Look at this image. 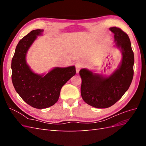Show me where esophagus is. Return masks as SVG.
Here are the masks:
<instances>
[{"instance_id": "1", "label": "esophagus", "mask_w": 146, "mask_h": 146, "mask_svg": "<svg viewBox=\"0 0 146 146\" xmlns=\"http://www.w3.org/2000/svg\"><path fill=\"white\" fill-rule=\"evenodd\" d=\"M82 66H83V64L80 62H77L76 64V72H77V73H78L79 71H80V70L82 68Z\"/></svg>"}]
</instances>
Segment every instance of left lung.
<instances>
[{
	"instance_id": "obj_1",
	"label": "left lung",
	"mask_w": 146,
	"mask_h": 146,
	"mask_svg": "<svg viewBox=\"0 0 146 146\" xmlns=\"http://www.w3.org/2000/svg\"><path fill=\"white\" fill-rule=\"evenodd\" d=\"M114 33L115 46L122 54L121 63L109 76L82 69L81 95L92 107L106 108L120 99L129 89L133 77L134 54L129 36L119 28H110Z\"/></svg>"
}]
</instances>
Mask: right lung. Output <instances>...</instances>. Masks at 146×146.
Returning <instances> with one entry per match:
<instances>
[{
  "label": "right lung",
  "mask_w": 146,
  "mask_h": 146,
  "mask_svg": "<svg viewBox=\"0 0 146 146\" xmlns=\"http://www.w3.org/2000/svg\"><path fill=\"white\" fill-rule=\"evenodd\" d=\"M43 30L31 32L17 44L11 60V79L21 98L35 108L43 109L54 105L58 100L61 88L76 73L74 66L55 67L46 74H38L27 63V53L40 36Z\"/></svg>",
  "instance_id": "obj_1"
}]
</instances>
